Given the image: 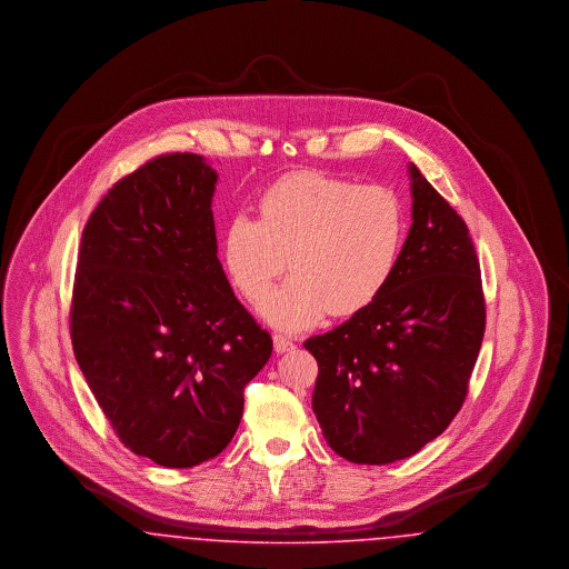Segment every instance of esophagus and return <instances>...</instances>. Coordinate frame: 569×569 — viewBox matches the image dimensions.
Returning <instances> with one entry per match:
<instances>
[{"label":"esophagus","instance_id":"esophagus-1","mask_svg":"<svg viewBox=\"0 0 569 569\" xmlns=\"http://www.w3.org/2000/svg\"><path fill=\"white\" fill-rule=\"evenodd\" d=\"M272 346H274V352L277 353L292 352L297 348L295 341L290 337H286V335H274L272 337Z\"/></svg>","mask_w":569,"mask_h":569}]
</instances>
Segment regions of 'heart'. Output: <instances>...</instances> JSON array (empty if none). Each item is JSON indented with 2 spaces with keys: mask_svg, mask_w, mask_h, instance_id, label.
Listing matches in <instances>:
<instances>
[{
  "mask_svg": "<svg viewBox=\"0 0 569 569\" xmlns=\"http://www.w3.org/2000/svg\"><path fill=\"white\" fill-rule=\"evenodd\" d=\"M406 243V213L395 191L316 172L277 181L258 219L237 216L223 232L232 286L260 305L286 269L292 277L264 305L272 325L298 330L326 311L352 316L383 292Z\"/></svg>",
  "mask_w": 569,
  "mask_h": 569,
  "instance_id": "obj_1",
  "label": "heart"
}]
</instances>
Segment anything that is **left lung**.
Returning <instances> with one entry per match:
<instances>
[{"label":"left lung","instance_id":"left-lung-1","mask_svg":"<svg viewBox=\"0 0 569 569\" xmlns=\"http://www.w3.org/2000/svg\"><path fill=\"white\" fill-rule=\"evenodd\" d=\"M409 179L411 228L392 279L348 322L305 341L322 435L358 465L407 459L448 429L487 326L467 223L413 163Z\"/></svg>","mask_w":569,"mask_h":569}]
</instances>
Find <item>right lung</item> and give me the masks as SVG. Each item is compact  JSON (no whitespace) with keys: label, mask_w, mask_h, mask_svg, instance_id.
Masks as SVG:
<instances>
[{"label":"right lung","mask_w":569,"mask_h":569,"mask_svg":"<svg viewBox=\"0 0 569 569\" xmlns=\"http://www.w3.org/2000/svg\"><path fill=\"white\" fill-rule=\"evenodd\" d=\"M216 183L196 153L142 163L89 217L74 274L82 376L121 443L172 469L230 443L272 352L217 260Z\"/></svg>","instance_id":"right-lung-1"}]
</instances>
